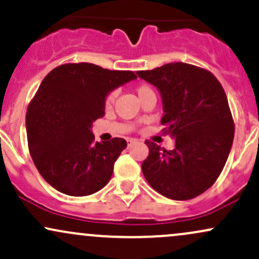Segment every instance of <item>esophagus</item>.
Masks as SVG:
<instances>
[{"label": "esophagus", "mask_w": 259, "mask_h": 259, "mask_svg": "<svg viewBox=\"0 0 259 259\" xmlns=\"http://www.w3.org/2000/svg\"><path fill=\"white\" fill-rule=\"evenodd\" d=\"M135 142H136L135 138H127V144H128V145H131L132 143H135Z\"/></svg>", "instance_id": "1"}]
</instances>
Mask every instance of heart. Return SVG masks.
<instances>
[{
    "label": "heart",
    "instance_id": "obj_1",
    "mask_svg": "<svg viewBox=\"0 0 259 259\" xmlns=\"http://www.w3.org/2000/svg\"><path fill=\"white\" fill-rule=\"evenodd\" d=\"M136 92L138 94L139 99L143 100L150 96H155L154 90L151 86H149L147 83H139L138 86L136 87ZM115 98H116V91H110L105 97V105H111L114 103Z\"/></svg>",
    "mask_w": 259,
    "mask_h": 259
}]
</instances>
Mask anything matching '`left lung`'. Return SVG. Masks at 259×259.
I'll list each match as a JSON object with an SVG mask.
<instances>
[{
    "instance_id": "1",
    "label": "left lung",
    "mask_w": 259,
    "mask_h": 259,
    "mask_svg": "<svg viewBox=\"0 0 259 259\" xmlns=\"http://www.w3.org/2000/svg\"><path fill=\"white\" fill-rule=\"evenodd\" d=\"M162 97V132L176 139L173 150L145 141L142 171L148 183L172 200H190L220 177L234 139V120L221 82L208 70L168 63L137 71Z\"/></svg>"
}]
</instances>
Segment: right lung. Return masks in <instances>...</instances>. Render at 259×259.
I'll list each match as a JSON object with an SVG mask.
<instances>
[{"mask_svg":"<svg viewBox=\"0 0 259 259\" xmlns=\"http://www.w3.org/2000/svg\"><path fill=\"white\" fill-rule=\"evenodd\" d=\"M135 78L133 71L91 63L63 64L44 78L26 110L27 145L39 175L54 189L86 196L108 184L127 143L94 142L91 127L104 115L106 94Z\"/></svg>","mask_w":259,"mask_h":259,"instance_id":"add662e5","label":"right lung"}]
</instances>
